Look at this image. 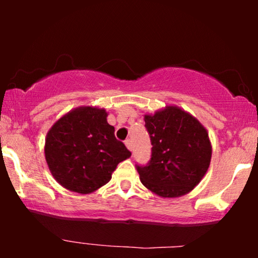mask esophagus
I'll use <instances>...</instances> for the list:
<instances>
[{"label": "esophagus", "mask_w": 258, "mask_h": 258, "mask_svg": "<svg viewBox=\"0 0 258 258\" xmlns=\"http://www.w3.org/2000/svg\"><path fill=\"white\" fill-rule=\"evenodd\" d=\"M124 143H125V147H126V148H128V149H129L130 151H132V150H133V146H132V141H130V140H126Z\"/></svg>", "instance_id": "obj_1"}]
</instances>
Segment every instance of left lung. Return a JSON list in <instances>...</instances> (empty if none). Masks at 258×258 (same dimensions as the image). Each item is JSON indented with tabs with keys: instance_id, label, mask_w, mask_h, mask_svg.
Returning <instances> with one entry per match:
<instances>
[{
	"instance_id": "obj_1",
	"label": "left lung",
	"mask_w": 258,
	"mask_h": 258,
	"mask_svg": "<svg viewBox=\"0 0 258 258\" xmlns=\"http://www.w3.org/2000/svg\"><path fill=\"white\" fill-rule=\"evenodd\" d=\"M151 140V160L137 167L142 184L163 199L194 190L210 165L213 147L208 130L190 112L169 104L144 115Z\"/></svg>"
}]
</instances>
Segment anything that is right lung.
I'll return each instance as SVG.
<instances>
[{"label": "right lung", "mask_w": 258, "mask_h": 258, "mask_svg": "<svg viewBox=\"0 0 258 258\" xmlns=\"http://www.w3.org/2000/svg\"><path fill=\"white\" fill-rule=\"evenodd\" d=\"M108 112L81 105L61 116L48 130L44 156L52 177L70 191L91 194L107 184L119 162L132 156L116 140Z\"/></svg>", "instance_id": "add662e5"}]
</instances>
